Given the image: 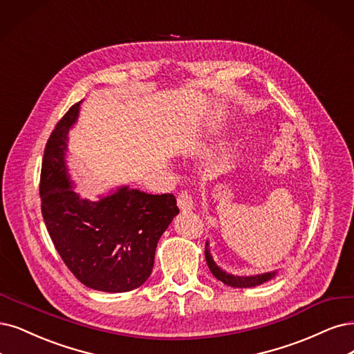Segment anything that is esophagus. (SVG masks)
<instances>
[{
    "instance_id": "obj_1",
    "label": "esophagus",
    "mask_w": 354,
    "mask_h": 354,
    "mask_svg": "<svg viewBox=\"0 0 354 354\" xmlns=\"http://www.w3.org/2000/svg\"><path fill=\"white\" fill-rule=\"evenodd\" d=\"M178 205L180 208L182 213H188V212H192L195 208V204H194V198L192 195L188 194V192H182L178 195Z\"/></svg>"
}]
</instances>
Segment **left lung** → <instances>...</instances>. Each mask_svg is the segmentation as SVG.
<instances>
[{
	"label": "left lung",
	"mask_w": 354,
	"mask_h": 354,
	"mask_svg": "<svg viewBox=\"0 0 354 354\" xmlns=\"http://www.w3.org/2000/svg\"><path fill=\"white\" fill-rule=\"evenodd\" d=\"M204 255H205L207 266H208V268H210L213 276L217 280H220L221 283H225L226 286H230V287H239V289H242V287H255V286H259L266 281L272 280L279 274V270H274V271H268V272H263V274H255V276H234V274H230L226 270L221 268L220 266H217V263L212 255L210 241L208 239L205 241Z\"/></svg>",
	"instance_id": "obj_1"
}]
</instances>
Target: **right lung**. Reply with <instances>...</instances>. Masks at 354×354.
<instances>
[{
  "instance_id": "right-lung-1",
  "label": "right lung",
  "mask_w": 354,
  "mask_h": 354,
  "mask_svg": "<svg viewBox=\"0 0 354 354\" xmlns=\"http://www.w3.org/2000/svg\"><path fill=\"white\" fill-rule=\"evenodd\" d=\"M83 102V100H82ZM75 103L50 134L42 162V216L62 261L84 286L106 293L134 290L150 277L157 242L178 216L174 194L120 185L97 200L75 191L67 165Z\"/></svg>"
}]
</instances>
